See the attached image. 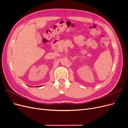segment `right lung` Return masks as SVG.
Segmentation results:
<instances>
[{"mask_svg": "<svg viewBox=\"0 0 128 128\" xmlns=\"http://www.w3.org/2000/svg\"><path fill=\"white\" fill-rule=\"evenodd\" d=\"M37 86V87H40V86Z\"/></svg>", "mask_w": 128, "mask_h": 128, "instance_id": "obj_1", "label": "right lung"}]
</instances>
